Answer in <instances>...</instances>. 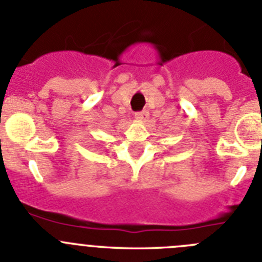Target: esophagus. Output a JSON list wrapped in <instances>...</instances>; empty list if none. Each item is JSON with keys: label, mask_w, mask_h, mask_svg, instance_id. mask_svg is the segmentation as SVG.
Masks as SVG:
<instances>
[{"label": "esophagus", "mask_w": 262, "mask_h": 262, "mask_svg": "<svg viewBox=\"0 0 262 262\" xmlns=\"http://www.w3.org/2000/svg\"><path fill=\"white\" fill-rule=\"evenodd\" d=\"M134 118L137 121H146L147 118H149V113H147V111H141V112H137L134 115Z\"/></svg>", "instance_id": "obj_1"}]
</instances>
